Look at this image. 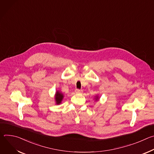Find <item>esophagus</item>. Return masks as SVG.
<instances>
[{
	"instance_id": "obj_1",
	"label": "esophagus",
	"mask_w": 154,
	"mask_h": 154,
	"mask_svg": "<svg viewBox=\"0 0 154 154\" xmlns=\"http://www.w3.org/2000/svg\"><path fill=\"white\" fill-rule=\"evenodd\" d=\"M75 92L76 93H78V94H81V93H83V91L81 90H79V89H76V90H75Z\"/></svg>"
}]
</instances>
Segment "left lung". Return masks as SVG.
Returning <instances> with one entry per match:
<instances>
[{
    "label": "left lung",
    "instance_id": "8db88e82",
    "mask_svg": "<svg viewBox=\"0 0 154 154\" xmlns=\"http://www.w3.org/2000/svg\"><path fill=\"white\" fill-rule=\"evenodd\" d=\"M98 99V98H97H97H96V100Z\"/></svg>",
    "mask_w": 154,
    "mask_h": 154
}]
</instances>
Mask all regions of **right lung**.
I'll return each instance as SVG.
<instances>
[{
    "instance_id": "1",
    "label": "right lung",
    "mask_w": 154,
    "mask_h": 154,
    "mask_svg": "<svg viewBox=\"0 0 154 154\" xmlns=\"http://www.w3.org/2000/svg\"><path fill=\"white\" fill-rule=\"evenodd\" d=\"M55 100H56V103L57 104H60L61 102V100L63 98V95L61 93L57 91L56 93V95H55Z\"/></svg>"
}]
</instances>
